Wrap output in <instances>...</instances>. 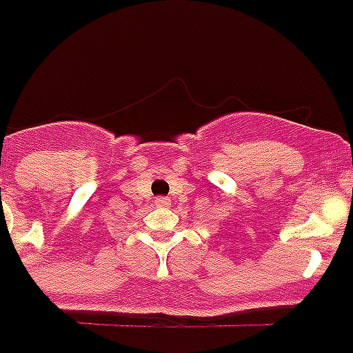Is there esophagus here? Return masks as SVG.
<instances>
[{
  "label": "esophagus",
  "mask_w": 353,
  "mask_h": 353,
  "mask_svg": "<svg viewBox=\"0 0 353 353\" xmlns=\"http://www.w3.org/2000/svg\"><path fill=\"white\" fill-rule=\"evenodd\" d=\"M154 205H156V206H168V205H170V199H168V197H165V196H159V197H156Z\"/></svg>",
  "instance_id": "34e87169"
}]
</instances>
